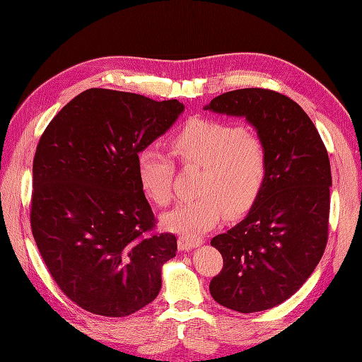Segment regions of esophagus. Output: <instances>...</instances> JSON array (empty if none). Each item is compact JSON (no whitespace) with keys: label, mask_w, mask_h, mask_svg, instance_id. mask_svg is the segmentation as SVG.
<instances>
[{"label":"esophagus","mask_w":362,"mask_h":362,"mask_svg":"<svg viewBox=\"0 0 362 362\" xmlns=\"http://www.w3.org/2000/svg\"><path fill=\"white\" fill-rule=\"evenodd\" d=\"M204 243L202 238L192 237V235H180L178 237V249L180 250H190L194 247H199Z\"/></svg>","instance_id":"obj_1"}]
</instances>
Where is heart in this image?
I'll return each mask as SVG.
<instances>
[{
  "mask_svg": "<svg viewBox=\"0 0 362 362\" xmlns=\"http://www.w3.org/2000/svg\"><path fill=\"white\" fill-rule=\"evenodd\" d=\"M172 152L184 163L204 168L198 198L184 199L161 216L170 233L196 235L210 231L222 221L245 211L264 184L266 149L261 139L243 127L216 119H193L170 141ZM173 163L157 148H145L137 157L141 189L157 205L172 198Z\"/></svg>",
  "mask_w": 362,
  "mask_h": 362,
  "instance_id": "heart-1",
  "label": "heart"
}]
</instances>
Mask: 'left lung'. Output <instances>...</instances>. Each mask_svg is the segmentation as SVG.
Returning <instances> with one entry per match:
<instances>
[{"mask_svg":"<svg viewBox=\"0 0 362 362\" xmlns=\"http://www.w3.org/2000/svg\"><path fill=\"white\" fill-rule=\"evenodd\" d=\"M204 110L245 117L266 149V180L246 217L211 240L223 269L210 282L213 299L225 308L264 311L298 291L323 255L329 157L313 120L286 95L238 89Z\"/></svg>","mask_w":362,"mask_h":362,"instance_id":"1","label":"left lung"}]
</instances>
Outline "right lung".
I'll return each instance as SVG.
<instances>
[{
  "instance_id": "add662e5",
  "label": "right lung",
  "mask_w": 362,
  "mask_h": 362,
  "mask_svg": "<svg viewBox=\"0 0 362 362\" xmlns=\"http://www.w3.org/2000/svg\"><path fill=\"white\" fill-rule=\"evenodd\" d=\"M182 112L177 100L89 89L62 108L39 140L33 237L60 290L86 311L124 317L158 296L177 237L148 235L156 218L137 157Z\"/></svg>"
}]
</instances>
